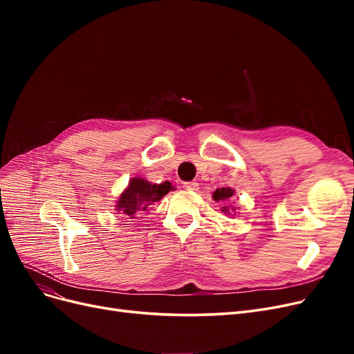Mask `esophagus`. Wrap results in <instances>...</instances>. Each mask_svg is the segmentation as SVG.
I'll return each instance as SVG.
<instances>
[{"instance_id":"obj_1","label":"esophagus","mask_w":354,"mask_h":354,"mask_svg":"<svg viewBox=\"0 0 354 354\" xmlns=\"http://www.w3.org/2000/svg\"><path fill=\"white\" fill-rule=\"evenodd\" d=\"M183 189H186V190H198L199 185L196 183V181H185Z\"/></svg>"}]
</instances>
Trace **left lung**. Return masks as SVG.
<instances>
[{"mask_svg":"<svg viewBox=\"0 0 354 354\" xmlns=\"http://www.w3.org/2000/svg\"><path fill=\"white\" fill-rule=\"evenodd\" d=\"M233 194H234L233 189H230V187H221V189H217L216 192H214L212 198H214V201H217V202L221 201V202H223V201L230 199V198L233 196ZM232 209H233V208H232ZM221 211L229 214V207H223Z\"/></svg>","mask_w":354,"mask_h":354,"instance_id":"left-lung-1","label":"left lung"}]
</instances>
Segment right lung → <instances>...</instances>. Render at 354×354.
Instances as JSON below:
<instances>
[{
    "instance_id": "1",
    "label": "right lung",
    "mask_w": 354,
    "mask_h": 354,
    "mask_svg": "<svg viewBox=\"0 0 354 354\" xmlns=\"http://www.w3.org/2000/svg\"><path fill=\"white\" fill-rule=\"evenodd\" d=\"M173 189L169 181L164 183H149L142 177H134L128 183V187L122 192L120 199L116 201V211L127 218H134L137 214H143L153 205V202L162 199Z\"/></svg>"
}]
</instances>
